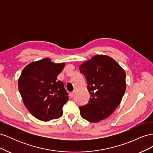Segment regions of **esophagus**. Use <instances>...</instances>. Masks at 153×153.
Wrapping results in <instances>:
<instances>
[{
    "mask_svg": "<svg viewBox=\"0 0 153 153\" xmlns=\"http://www.w3.org/2000/svg\"><path fill=\"white\" fill-rule=\"evenodd\" d=\"M69 95H70V97H71V98H73V97L74 96V95H75V92H71L70 94H69Z\"/></svg>",
    "mask_w": 153,
    "mask_h": 153,
    "instance_id": "34e87169",
    "label": "esophagus"
}]
</instances>
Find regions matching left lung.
Here are the masks:
<instances>
[{
	"mask_svg": "<svg viewBox=\"0 0 153 153\" xmlns=\"http://www.w3.org/2000/svg\"><path fill=\"white\" fill-rule=\"evenodd\" d=\"M80 71L87 80L89 102L80 106L83 119L98 123L109 117L121 103L126 91L124 69L110 56L96 55L83 62Z\"/></svg>",
	"mask_w": 153,
	"mask_h": 153,
	"instance_id": "obj_1",
	"label": "left lung"
}]
</instances>
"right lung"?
Returning <instances> with one entry per match:
<instances>
[{
	"label": "right lung",
	"mask_w": 153,
	"mask_h": 153,
	"mask_svg": "<svg viewBox=\"0 0 153 153\" xmlns=\"http://www.w3.org/2000/svg\"><path fill=\"white\" fill-rule=\"evenodd\" d=\"M65 63H55L50 58L27 65L18 78V86L25 107L42 121L61 117L68 100L64 84L57 78Z\"/></svg>",
	"instance_id": "obj_1"
}]
</instances>
